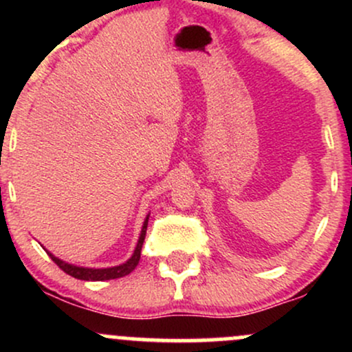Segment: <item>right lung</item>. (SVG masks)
<instances>
[{"mask_svg": "<svg viewBox=\"0 0 352 352\" xmlns=\"http://www.w3.org/2000/svg\"><path fill=\"white\" fill-rule=\"evenodd\" d=\"M148 217H151V213L145 217L142 230H140V236H139V240H137L135 250H134V253H132V256L129 258L125 263H120L117 266H109V268H86V266H78V265H72V263H66V261H63L60 258L54 256V254H52L51 252H47L46 248H44V250H46L47 254L51 256V260L54 261V263L58 265L64 273L71 274V276L78 278V280L107 281V280H116V278H122V276H125V274L134 272L135 266L139 265L140 250H142V245H144V240H145V233H147Z\"/></svg>", "mask_w": 352, "mask_h": 352, "instance_id": "add662e5", "label": "right lung"}]
</instances>
